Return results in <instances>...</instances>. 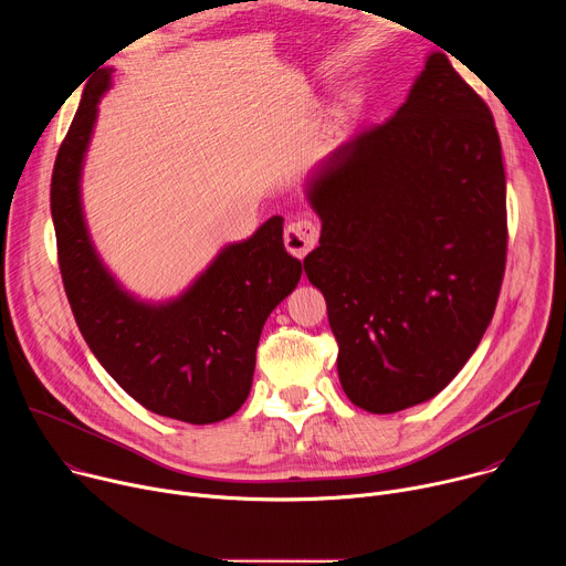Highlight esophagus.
<instances>
[{
	"mask_svg": "<svg viewBox=\"0 0 566 566\" xmlns=\"http://www.w3.org/2000/svg\"><path fill=\"white\" fill-rule=\"evenodd\" d=\"M317 234L319 230L311 219L291 221L284 230V247L291 255L302 260L317 244Z\"/></svg>",
	"mask_w": 566,
	"mask_h": 566,
	"instance_id": "1",
	"label": "esophagus"
}]
</instances>
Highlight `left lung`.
<instances>
[{
    "label": "left lung",
    "instance_id": "1",
    "mask_svg": "<svg viewBox=\"0 0 566 566\" xmlns=\"http://www.w3.org/2000/svg\"><path fill=\"white\" fill-rule=\"evenodd\" d=\"M327 300L354 406L391 415L437 396L489 329L506 269V175L483 98L432 53L408 101L308 181Z\"/></svg>",
    "mask_w": 566,
    "mask_h": 566
}]
</instances>
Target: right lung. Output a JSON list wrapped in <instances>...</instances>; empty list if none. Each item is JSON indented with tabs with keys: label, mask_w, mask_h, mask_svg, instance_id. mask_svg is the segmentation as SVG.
I'll list each match as a JSON object with an SVG mask.
<instances>
[{
	"label": "right lung",
	"mask_w": 566,
	"mask_h": 566,
	"mask_svg": "<svg viewBox=\"0 0 566 566\" xmlns=\"http://www.w3.org/2000/svg\"><path fill=\"white\" fill-rule=\"evenodd\" d=\"M112 69L83 92L57 149L51 214L62 284L77 329L107 374L154 415L203 426L232 417L249 398L255 352L271 311L297 286L302 264L284 251L271 217L168 304L127 295L98 260L80 206V170Z\"/></svg>",
	"instance_id": "1"
}]
</instances>
